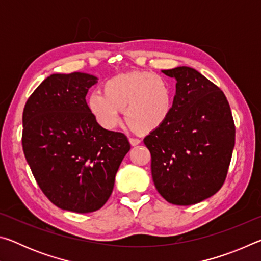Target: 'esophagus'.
<instances>
[{"instance_id": "1", "label": "esophagus", "mask_w": 261, "mask_h": 261, "mask_svg": "<svg viewBox=\"0 0 261 261\" xmlns=\"http://www.w3.org/2000/svg\"><path fill=\"white\" fill-rule=\"evenodd\" d=\"M129 140H130V144L132 145V146H137V145L140 143V139L139 138H135V137H130Z\"/></svg>"}]
</instances>
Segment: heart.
<instances>
[{
    "instance_id": "b5f03b06",
    "label": "heart",
    "mask_w": 261,
    "mask_h": 261,
    "mask_svg": "<svg viewBox=\"0 0 261 261\" xmlns=\"http://www.w3.org/2000/svg\"><path fill=\"white\" fill-rule=\"evenodd\" d=\"M87 108L95 121L112 130L121 122L125 108L129 124L139 131L161 125L173 108L170 84L158 74L145 71L120 73L105 84V93L93 91L87 98Z\"/></svg>"
}]
</instances>
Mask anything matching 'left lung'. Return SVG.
I'll use <instances>...</instances> for the list:
<instances>
[{
    "instance_id": "1",
    "label": "left lung",
    "mask_w": 261,
    "mask_h": 261,
    "mask_svg": "<svg viewBox=\"0 0 261 261\" xmlns=\"http://www.w3.org/2000/svg\"><path fill=\"white\" fill-rule=\"evenodd\" d=\"M162 72L177 83L169 116L144 138L152 178L168 202L194 205L223 185L235 124L226 95L197 70L177 67Z\"/></svg>"
}]
</instances>
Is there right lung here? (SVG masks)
I'll use <instances>...</instances> for the list:
<instances>
[{
    "label": "right lung",
    "mask_w": 261,
    "mask_h": 261,
    "mask_svg": "<svg viewBox=\"0 0 261 261\" xmlns=\"http://www.w3.org/2000/svg\"><path fill=\"white\" fill-rule=\"evenodd\" d=\"M98 78L54 73L37 87L23 112V149L35 180L53 204L74 213L102 207L130 143L103 129L85 96Z\"/></svg>",
    "instance_id": "obj_1"
}]
</instances>
